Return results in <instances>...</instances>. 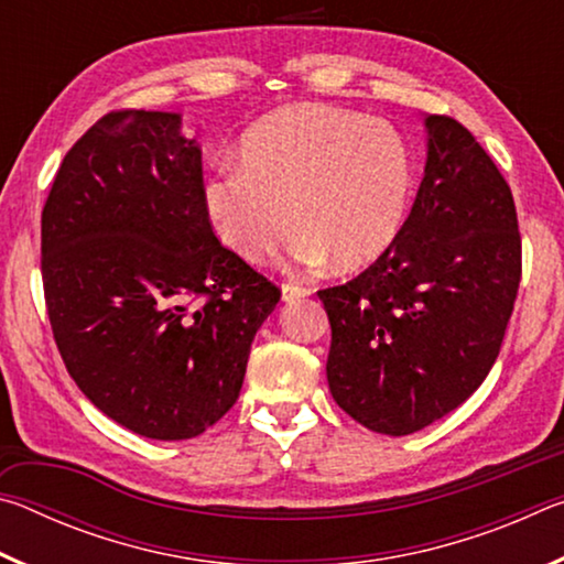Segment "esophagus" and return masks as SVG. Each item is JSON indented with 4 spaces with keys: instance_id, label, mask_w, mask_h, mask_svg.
Masks as SVG:
<instances>
[{
    "instance_id": "34e87169",
    "label": "esophagus",
    "mask_w": 564,
    "mask_h": 564,
    "mask_svg": "<svg viewBox=\"0 0 564 564\" xmlns=\"http://www.w3.org/2000/svg\"><path fill=\"white\" fill-rule=\"evenodd\" d=\"M311 293L313 291L303 283H295V281L283 283V301H299V299H305V295H311Z\"/></svg>"
}]
</instances>
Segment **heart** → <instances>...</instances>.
<instances>
[{"mask_svg":"<svg viewBox=\"0 0 564 564\" xmlns=\"http://www.w3.org/2000/svg\"><path fill=\"white\" fill-rule=\"evenodd\" d=\"M410 184V151L390 123L299 104L246 133L238 166L218 169L208 181L206 206L224 243L248 263L269 261L295 226L293 259L301 265L330 259L352 271L393 243Z\"/></svg>","mask_w":564,"mask_h":564,"instance_id":"1","label":"heart"}]
</instances>
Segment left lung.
Segmentation results:
<instances>
[{
  "label": "left lung",
  "instance_id": "1",
  "mask_svg": "<svg viewBox=\"0 0 564 564\" xmlns=\"http://www.w3.org/2000/svg\"><path fill=\"white\" fill-rule=\"evenodd\" d=\"M425 129V176L393 243L318 291L333 400L383 435L423 431L480 388L522 275L508 181L460 121L431 113Z\"/></svg>",
  "mask_w": 564,
  "mask_h": 564
}]
</instances>
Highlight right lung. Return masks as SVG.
Segmentation results:
<instances>
[{"label":"right lung","instance_id":"obj_1","mask_svg":"<svg viewBox=\"0 0 564 564\" xmlns=\"http://www.w3.org/2000/svg\"><path fill=\"white\" fill-rule=\"evenodd\" d=\"M56 348L104 415L188 441L238 400L279 285L221 246L181 117L123 109L66 151L42 212Z\"/></svg>","mask_w":564,"mask_h":564}]
</instances>
